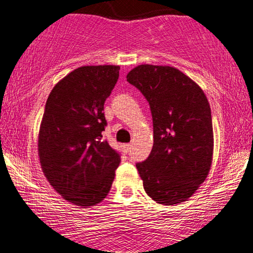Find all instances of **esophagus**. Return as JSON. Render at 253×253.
<instances>
[{
    "label": "esophagus",
    "mask_w": 253,
    "mask_h": 253,
    "mask_svg": "<svg viewBox=\"0 0 253 253\" xmlns=\"http://www.w3.org/2000/svg\"><path fill=\"white\" fill-rule=\"evenodd\" d=\"M130 148H132V146H130L129 143L124 144V146H123V149H124V151H125V153H126V154H128V153H129V151H130Z\"/></svg>",
    "instance_id": "esophagus-1"
}]
</instances>
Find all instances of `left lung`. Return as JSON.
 I'll return each instance as SVG.
<instances>
[{
    "instance_id": "1",
    "label": "left lung",
    "mask_w": 253,
    "mask_h": 253,
    "mask_svg": "<svg viewBox=\"0 0 253 253\" xmlns=\"http://www.w3.org/2000/svg\"><path fill=\"white\" fill-rule=\"evenodd\" d=\"M127 81L150 105L154 146L136 164L146 193L172 206L190 199L206 180L213 162L211 106L203 89L170 66L140 65Z\"/></svg>"
}]
</instances>
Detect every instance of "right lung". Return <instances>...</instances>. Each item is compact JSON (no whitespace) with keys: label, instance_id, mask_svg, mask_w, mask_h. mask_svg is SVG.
<instances>
[{"label":"right lung","instance_id":"right-lung-1","mask_svg":"<svg viewBox=\"0 0 253 253\" xmlns=\"http://www.w3.org/2000/svg\"><path fill=\"white\" fill-rule=\"evenodd\" d=\"M119 66H83L60 80L47 98L38 135L46 179L63 199L82 208L102 203L112 186L120 156L102 132L104 103Z\"/></svg>","mask_w":253,"mask_h":253}]
</instances>
